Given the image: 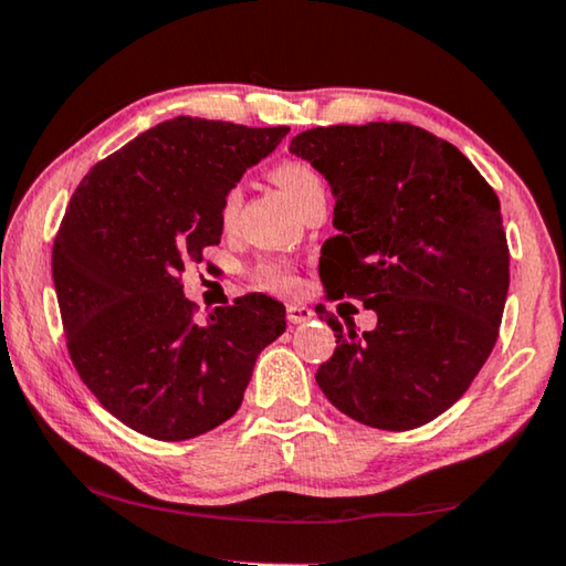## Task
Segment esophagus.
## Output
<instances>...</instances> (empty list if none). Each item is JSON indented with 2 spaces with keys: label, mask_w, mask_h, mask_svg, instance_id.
I'll return each mask as SVG.
<instances>
[{
  "label": "esophagus",
  "mask_w": 566,
  "mask_h": 566,
  "mask_svg": "<svg viewBox=\"0 0 566 566\" xmlns=\"http://www.w3.org/2000/svg\"><path fill=\"white\" fill-rule=\"evenodd\" d=\"M312 317H315V312L304 307V304H286V319H290V325H304Z\"/></svg>",
  "instance_id": "34e87169"
}]
</instances>
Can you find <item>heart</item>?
Instances as JSON below:
<instances>
[{
	"mask_svg": "<svg viewBox=\"0 0 566 566\" xmlns=\"http://www.w3.org/2000/svg\"><path fill=\"white\" fill-rule=\"evenodd\" d=\"M274 181L282 186V191L290 196V201L294 206H300L304 199H307L310 191L322 188V176L310 164H304V160H284V164L274 168ZM239 203H241V193L237 188H231V191L223 196V203H221L223 223H231L237 219ZM256 280L262 286H266V290H274V292H286L294 286L290 269L284 264H262L256 269Z\"/></svg>",
	"mask_w": 566,
	"mask_h": 566,
	"instance_id": "heart-1",
	"label": "heart"
}]
</instances>
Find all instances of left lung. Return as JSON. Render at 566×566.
Returning a JSON list of instances; mask_svg holds the SVG:
<instances>
[{"label": "left lung", "instance_id": "obj_1", "mask_svg": "<svg viewBox=\"0 0 566 566\" xmlns=\"http://www.w3.org/2000/svg\"><path fill=\"white\" fill-rule=\"evenodd\" d=\"M290 154L319 170L335 211L319 276L329 297H357L370 332L335 315V355L317 385L357 423L410 430L469 390L496 345L509 247L493 188L459 148L408 123L300 133Z\"/></svg>", "mask_w": 566, "mask_h": 566}]
</instances>
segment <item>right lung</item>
Returning <instances> with one entry per match:
<instances>
[{
    "instance_id": "1",
    "label": "right lung",
    "mask_w": 566,
    "mask_h": 566,
    "mask_svg": "<svg viewBox=\"0 0 566 566\" xmlns=\"http://www.w3.org/2000/svg\"><path fill=\"white\" fill-rule=\"evenodd\" d=\"M290 133L186 118L158 123L83 178L52 247L67 349L101 406L156 441L229 420L286 310L247 294L193 317L178 276L221 241V203Z\"/></svg>"
}]
</instances>
